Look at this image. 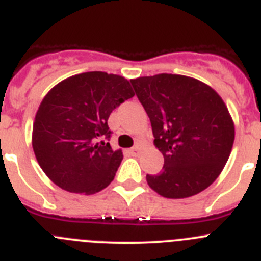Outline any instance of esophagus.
<instances>
[{
  "instance_id": "1",
  "label": "esophagus",
  "mask_w": 261,
  "mask_h": 261,
  "mask_svg": "<svg viewBox=\"0 0 261 261\" xmlns=\"http://www.w3.org/2000/svg\"><path fill=\"white\" fill-rule=\"evenodd\" d=\"M140 151H141V149H140V147H138V146H133L132 149L129 150V153L132 154L133 156H137L138 154H140Z\"/></svg>"
}]
</instances>
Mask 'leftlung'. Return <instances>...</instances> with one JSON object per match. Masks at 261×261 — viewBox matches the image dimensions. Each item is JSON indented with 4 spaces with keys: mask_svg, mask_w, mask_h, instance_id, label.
I'll return each mask as SVG.
<instances>
[{
    "mask_svg": "<svg viewBox=\"0 0 261 261\" xmlns=\"http://www.w3.org/2000/svg\"><path fill=\"white\" fill-rule=\"evenodd\" d=\"M163 154L161 174L146 175L151 190L184 199L208 188L225 167L235 129L229 110L208 85L177 74L130 80Z\"/></svg>",
    "mask_w": 261,
    "mask_h": 261,
    "instance_id": "1",
    "label": "left lung"
}]
</instances>
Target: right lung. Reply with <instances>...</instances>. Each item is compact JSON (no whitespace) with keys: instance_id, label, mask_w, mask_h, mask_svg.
<instances>
[{"instance_id":"1","label":"right lung","mask_w":261,"mask_h":261,"mask_svg":"<svg viewBox=\"0 0 261 261\" xmlns=\"http://www.w3.org/2000/svg\"><path fill=\"white\" fill-rule=\"evenodd\" d=\"M135 96L129 81L87 71L61 81L41 100L32 147L41 170L62 190L91 195L114 180L123 153L112 150L108 117Z\"/></svg>"}]
</instances>
